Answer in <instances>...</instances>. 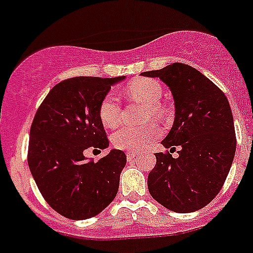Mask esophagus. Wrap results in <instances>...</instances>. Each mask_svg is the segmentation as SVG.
I'll return each instance as SVG.
<instances>
[{"label": "esophagus", "instance_id": "1", "mask_svg": "<svg viewBox=\"0 0 253 253\" xmlns=\"http://www.w3.org/2000/svg\"><path fill=\"white\" fill-rule=\"evenodd\" d=\"M136 155V153H131V151H129L128 154H126V158H128V160H131V159H134V156Z\"/></svg>", "mask_w": 253, "mask_h": 253}]
</instances>
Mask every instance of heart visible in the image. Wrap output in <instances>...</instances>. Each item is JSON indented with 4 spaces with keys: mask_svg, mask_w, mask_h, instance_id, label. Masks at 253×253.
Masks as SVG:
<instances>
[{
    "mask_svg": "<svg viewBox=\"0 0 253 253\" xmlns=\"http://www.w3.org/2000/svg\"><path fill=\"white\" fill-rule=\"evenodd\" d=\"M129 98L148 104L153 115L161 114L159 104L163 97V89L153 79H135L126 88ZM99 119L105 128H115L120 120V104L113 93L105 95L99 105ZM158 134V126L153 123L144 126L125 125L112 134V144L120 150H139Z\"/></svg>",
    "mask_w": 253,
    "mask_h": 253,
    "instance_id": "1",
    "label": "heart"
}]
</instances>
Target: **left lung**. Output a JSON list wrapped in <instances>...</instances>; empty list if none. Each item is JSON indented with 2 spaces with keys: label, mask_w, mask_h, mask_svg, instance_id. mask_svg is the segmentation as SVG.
I'll return each instance as SVG.
<instances>
[{
  "label": "left lung",
  "mask_w": 253,
  "mask_h": 253,
  "mask_svg": "<svg viewBox=\"0 0 253 253\" xmlns=\"http://www.w3.org/2000/svg\"><path fill=\"white\" fill-rule=\"evenodd\" d=\"M140 76L160 78L169 86L175 119L161 144L180 146L177 158L155 154L156 165L148 176L149 192L174 212L200 210L220 192L236 151L227 98L208 77L187 64L172 63Z\"/></svg>",
  "instance_id": "1"
}]
</instances>
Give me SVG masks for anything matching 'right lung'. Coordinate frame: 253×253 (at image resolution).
Instances as JSON below:
<instances>
[{
	"mask_svg": "<svg viewBox=\"0 0 253 253\" xmlns=\"http://www.w3.org/2000/svg\"><path fill=\"white\" fill-rule=\"evenodd\" d=\"M115 78L74 77L52 88L38 108L30 131L28 167L48 205L71 220L102 212L117 196L126 156L113 149L94 163L89 148L109 146L99 105Z\"/></svg>",
	"mask_w": 253,
	"mask_h": 253,
	"instance_id": "right-lung-1",
	"label": "right lung"
}]
</instances>
